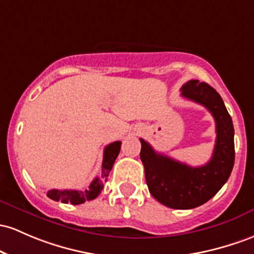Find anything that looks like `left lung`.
Segmentation results:
<instances>
[{"instance_id":"1","label":"left lung","mask_w":254,"mask_h":254,"mask_svg":"<svg viewBox=\"0 0 254 254\" xmlns=\"http://www.w3.org/2000/svg\"><path fill=\"white\" fill-rule=\"evenodd\" d=\"M181 95L202 105L216 122V144L207 164L193 168L157 153L144 140L140 157L150 194L168 207L189 210L205 204L229 178L235 160L234 127L221 95L205 82L193 79L181 88Z\"/></svg>"}]
</instances>
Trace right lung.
<instances>
[{
  "label": "right lung",
  "mask_w": 254,
  "mask_h": 254,
  "mask_svg": "<svg viewBox=\"0 0 254 254\" xmlns=\"http://www.w3.org/2000/svg\"><path fill=\"white\" fill-rule=\"evenodd\" d=\"M121 141H116L106 146L104 150V161H102L101 176L96 177L93 182L90 183L88 189L85 190H58V189H52L47 193V196L50 197L54 201H61L64 204L71 202L72 205H79L83 202L94 200L97 195L101 193L104 188V182L107 180L111 170L113 168V164L121 152Z\"/></svg>",
  "instance_id": "1"
}]
</instances>
